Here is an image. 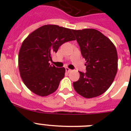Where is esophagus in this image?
Masks as SVG:
<instances>
[{"label": "esophagus", "instance_id": "34e87169", "mask_svg": "<svg viewBox=\"0 0 131 131\" xmlns=\"http://www.w3.org/2000/svg\"><path fill=\"white\" fill-rule=\"evenodd\" d=\"M66 71L68 73H69L71 71V69H70L69 68H66Z\"/></svg>", "mask_w": 131, "mask_h": 131}]
</instances>
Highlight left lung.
Segmentation results:
<instances>
[{"label":"left lung","instance_id":"left-lung-1","mask_svg":"<svg viewBox=\"0 0 131 131\" xmlns=\"http://www.w3.org/2000/svg\"><path fill=\"white\" fill-rule=\"evenodd\" d=\"M83 57L85 73L79 71V79L73 83L75 91L86 98L104 93L113 83L117 71V52L107 37L94 29L72 30Z\"/></svg>","mask_w":131,"mask_h":131}]
</instances>
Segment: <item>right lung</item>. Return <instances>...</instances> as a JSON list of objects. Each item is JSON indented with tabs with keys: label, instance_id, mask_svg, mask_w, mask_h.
<instances>
[{
	"label": "right lung",
	"instance_id": "1",
	"mask_svg": "<svg viewBox=\"0 0 131 131\" xmlns=\"http://www.w3.org/2000/svg\"><path fill=\"white\" fill-rule=\"evenodd\" d=\"M74 40L72 29L45 25L24 40L18 55V66L24 84L31 92L47 96L57 90L66 69L50 65L49 61L62 44Z\"/></svg>",
	"mask_w": 131,
	"mask_h": 131
}]
</instances>
